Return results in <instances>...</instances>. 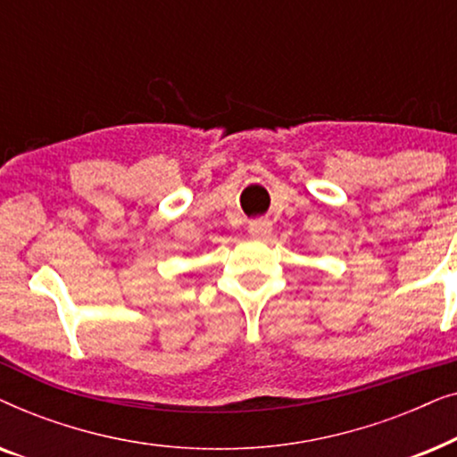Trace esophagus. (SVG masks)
<instances>
[{"mask_svg":"<svg viewBox=\"0 0 457 457\" xmlns=\"http://www.w3.org/2000/svg\"><path fill=\"white\" fill-rule=\"evenodd\" d=\"M247 233L253 237V239H268L272 233V222L268 218H260V220L249 222Z\"/></svg>","mask_w":457,"mask_h":457,"instance_id":"34e87169","label":"esophagus"}]
</instances>
